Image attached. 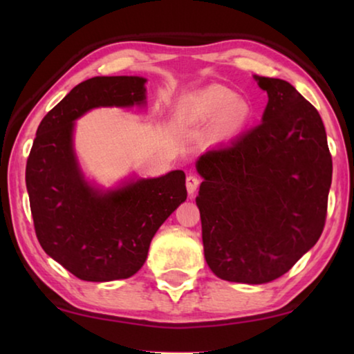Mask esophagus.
<instances>
[{"mask_svg":"<svg viewBox=\"0 0 354 354\" xmlns=\"http://www.w3.org/2000/svg\"><path fill=\"white\" fill-rule=\"evenodd\" d=\"M198 184H200V178L196 175H189L187 178H185V187H187L189 195L195 194L196 187H198Z\"/></svg>","mask_w":354,"mask_h":354,"instance_id":"34e87169","label":"esophagus"}]
</instances>
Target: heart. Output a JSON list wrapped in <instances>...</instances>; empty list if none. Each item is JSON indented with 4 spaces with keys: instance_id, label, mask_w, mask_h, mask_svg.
<instances>
[{
    "instance_id": "b5f03b06",
    "label": "heart",
    "mask_w": 354,
    "mask_h": 354,
    "mask_svg": "<svg viewBox=\"0 0 354 354\" xmlns=\"http://www.w3.org/2000/svg\"><path fill=\"white\" fill-rule=\"evenodd\" d=\"M234 93L221 87H209L196 92L187 100L189 112L198 120H212L223 113L220 120V133L234 134L241 129L250 115L245 101H234Z\"/></svg>"
}]
</instances>
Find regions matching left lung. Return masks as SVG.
I'll return each instance as SVG.
<instances>
[{"label":"left lung","mask_w":354,"mask_h":354,"mask_svg":"<svg viewBox=\"0 0 354 354\" xmlns=\"http://www.w3.org/2000/svg\"><path fill=\"white\" fill-rule=\"evenodd\" d=\"M262 123L196 160V205L211 270L231 283L283 277L322 236L333 159L320 113L297 88L254 76Z\"/></svg>","instance_id":"left-lung-1"}]
</instances>
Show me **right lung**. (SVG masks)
Segmentation results:
<instances>
[{
	"instance_id": "1",
	"label": "right lung",
	"mask_w": 354,
	"mask_h": 354,
	"mask_svg": "<svg viewBox=\"0 0 354 354\" xmlns=\"http://www.w3.org/2000/svg\"><path fill=\"white\" fill-rule=\"evenodd\" d=\"M145 82L140 76L91 77L71 88L35 133L26 162L35 234L48 256L82 281L127 279L139 272L156 231L187 198L183 170L103 192L77 165L75 120L93 107L143 104Z\"/></svg>"
}]
</instances>
